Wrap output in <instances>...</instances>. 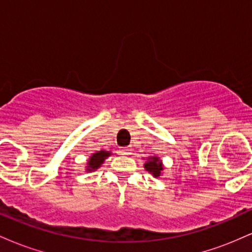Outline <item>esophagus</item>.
I'll list each match as a JSON object with an SVG mask.
<instances>
[{
    "instance_id": "obj_1",
    "label": "esophagus",
    "mask_w": 252,
    "mask_h": 252,
    "mask_svg": "<svg viewBox=\"0 0 252 252\" xmlns=\"http://www.w3.org/2000/svg\"><path fill=\"white\" fill-rule=\"evenodd\" d=\"M120 153L122 155H128L129 154V149L128 148H122L120 150Z\"/></svg>"
}]
</instances>
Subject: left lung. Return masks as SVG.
I'll return each mask as SVG.
<instances>
[{"label": "left lung", "instance_id": "obj_1", "mask_svg": "<svg viewBox=\"0 0 252 252\" xmlns=\"http://www.w3.org/2000/svg\"><path fill=\"white\" fill-rule=\"evenodd\" d=\"M147 162L144 163V168H146L150 174H153L155 176H160L161 175V172L163 170V166H162V162H161V160L158 158H156V156H153V158H147Z\"/></svg>", "mask_w": 252, "mask_h": 252}]
</instances>
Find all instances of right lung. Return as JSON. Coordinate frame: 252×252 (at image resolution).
<instances>
[{
    "label": "right lung",
    "instance_id": "1",
    "mask_svg": "<svg viewBox=\"0 0 252 252\" xmlns=\"http://www.w3.org/2000/svg\"><path fill=\"white\" fill-rule=\"evenodd\" d=\"M111 152H106V150H99L96 152L94 154H92L91 158H89L88 166H86V170L88 172H92V170H96L100 167V164L104 162L106 158H109Z\"/></svg>",
    "mask_w": 252,
    "mask_h": 252
}]
</instances>
